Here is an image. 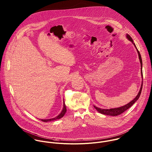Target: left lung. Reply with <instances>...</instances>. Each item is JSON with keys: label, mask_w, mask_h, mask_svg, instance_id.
Returning a JSON list of instances; mask_svg holds the SVG:
<instances>
[{"label": "left lung", "mask_w": 152, "mask_h": 152, "mask_svg": "<svg viewBox=\"0 0 152 152\" xmlns=\"http://www.w3.org/2000/svg\"><path fill=\"white\" fill-rule=\"evenodd\" d=\"M126 37L128 38V39H129L130 41L132 42V43L134 44V45L135 46L136 48L137 49V53H138V54H139V58L140 64H141V69H142L141 70V75H142V78H143V72H142V65H143V63H142V59L141 55H140L139 51H138V50H137L135 44L134 43L132 38L129 34H127ZM142 87H143V81H142V85H141V88H140V91L138 93L137 95L136 96V98L133 100H132L130 102H129V104H126L124 106H123V107H119V108H117L107 109V110L106 109H101V108H98V107H96L95 106H94V107L99 113H100L101 114H104V115H110V116H116V115H120L121 114H122L124 111H126L127 110H128L129 108H130L137 101V99L139 98V97L140 96V94H141V92H142Z\"/></svg>", "instance_id": "left-lung-1"}]
</instances>
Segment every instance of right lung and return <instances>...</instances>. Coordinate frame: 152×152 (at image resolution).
<instances>
[{
    "instance_id": "right-lung-1",
    "label": "right lung",
    "mask_w": 152,
    "mask_h": 152,
    "mask_svg": "<svg viewBox=\"0 0 152 152\" xmlns=\"http://www.w3.org/2000/svg\"><path fill=\"white\" fill-rule=\"evenodd\" d=\"M66 105H65V104H64V101H63V110H62V111H61V113L58 115H57L56 117H55V118H51V119H47V120H41L42 121H43V122H48V121H53V120H58V119H60V118H62L63 116H64V115L65 114V113H66Z\"/></svg>"
}]
</instances>
